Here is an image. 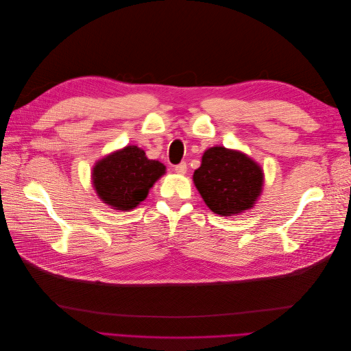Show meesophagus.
Listing matches in <instances>:
<instances>
[{"mask_svg":"<svg viewBox=\"0 0 351 351\" xmlns=\"http://www.w3.org/2000/svg\"><path fill=\"white\" fill-rule=\"evenodd\" d=\"M174 171L177 174H186L187 173V164L186 162H180L178 165L174 167Z\"/></svg>","mask_w":351,"mask_h":351,"instance_id":"34e87169","label":"esophagus"}]
</instances>
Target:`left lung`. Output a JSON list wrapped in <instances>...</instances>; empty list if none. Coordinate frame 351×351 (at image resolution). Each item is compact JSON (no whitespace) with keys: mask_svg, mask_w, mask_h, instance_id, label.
Instances as JSON below:
<instances>
[{"mask_svg":"<svg viewBox=\"0 0 351 351\" xmlns=\"http://www.w3.org/2000/svg\"><path fill=\"white\" fill-rule=\"evenodd\" d=\"M193 181L207 207L228 217L256 204L263 191V170L240 152L211 147L203 154Z\"/></svg>","mask_w":351,"mask_h":351,"instance_id":"obj_1","label":"left lung"}]
</instances>
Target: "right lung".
Listing matches in <instances>:
<instances>
[{"instance_id": "right-lung-1", "label": "right lung", "mask_w": 351, "mask_h": 351, "mask_svg": "<svg viewBox=\"0 0 351 351\" xmlns=\"http://www.w3.org/2000/svg\"><path fill=\"white\" fill-rule=\"evenodd\" d=\"M164 173V164L148 160L137 145H127L94 165L93 186L106 204L127 211L144 202Z\"/></svg>"}]
</instances>
